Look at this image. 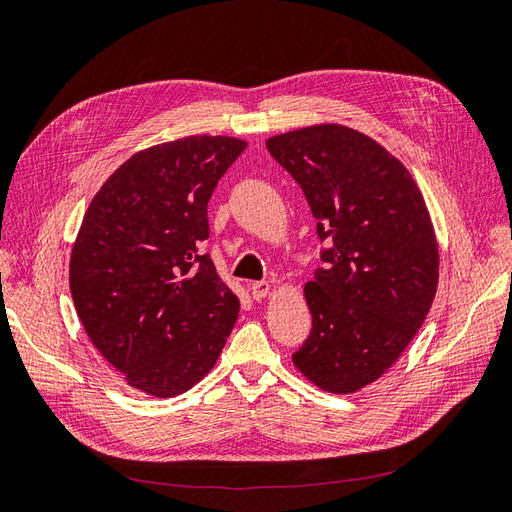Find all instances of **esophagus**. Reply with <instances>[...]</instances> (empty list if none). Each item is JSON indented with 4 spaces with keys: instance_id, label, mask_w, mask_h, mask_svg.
I'll list each match as a JSON object with an SVG mask.
<instances>
[{
    "instance_id": "1",
    "label": "esophagus",
    "mask_w": 512,
    "mask_h": 512,
    "mask_svg": "<svg viewBox=\"0 0 512 512\" xmlns=\"http://www.w3.org/2000/svg\"><path fill=\"white\" fill-rule=\"evenodd\" d=\"M269 290H271V286H269V282H252L250 284V292H252V297L256 299V301H260V299H265L267 294H269Z\"/></svg>"
}]
</instances>
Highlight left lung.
<instances>
[{
	"label": "left lung",
	"instance_id": "1",
	"mask_svg": "<svg viewBox=\"0 0 512 512\" xmlns=\"http://www.w3.org/2000/svg\"><path fill=\"white\" fill-rule=\"evenodd\" d=\"M267 149L329 243L305 284L312 331L292 363L322 391L354 393L399 359L436 297L440 254L423 194L393 153L339 123L271 136Z\"/></svg>",
	"mask_w": 512,
	"mask_h": 512
}]
</instances>
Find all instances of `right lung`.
<instances>
[{
	"mask_svg": "<svg viewBox=\"0 0 512 512\" xmlns=\"http://www.w3.org/2000/svg\"><path fill=\"white\" fill-rule=\"evenodd\" d=\"M245 147L207 134L153 145L123 162L85 211L72 301L91 344L136 391H190L235 327L237 294L200 243L215 185Z\"/></svg>",
	"mask_w": 512,
	"mask_h": 512,
	"instance_id": "add662e5",
	"label": "right lung"
}]
</instances>
